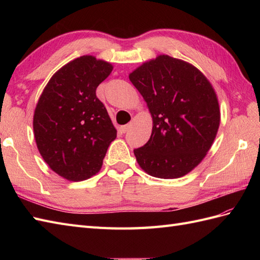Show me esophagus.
Listing matches in <instances>:
<instances>
[{
    "label": "esophagus",
    "instance_id": "obj_1",
    "mask_svg": "<svg viewBox=\"0 0 260 260\" xmlns=\"http://www.w3.org/2000/svg\"><path fill=\"white\" fill-rule=\"evenodd\" d=\"M131 126H132V124H131V123L126 124V125H124V126H121V127H120V131L123 132V133H126V132L131 128Z\"/></svg>",
    "mask_w": 260,
    "mask_h": 260
}]
</instances>
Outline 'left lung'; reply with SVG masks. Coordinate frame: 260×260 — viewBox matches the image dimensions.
<instances>
[{"instance_id":"1","label":"left lung","mask_w":260,"mask_h":260,"mask_svg":"<svg viewBox=\"0 0 260 260\" xmlns=\"http://www.w3.org/2000/svg\"><path fill=\"white\" fill-rule=\"evenodd\" d=\"M129 80L153 119L150 140L134 150L137 163L159 179L187 174L207 155L219 128V103L210 81L194 66L165 54L140 66Z\"/></svg>"}]
</instances>
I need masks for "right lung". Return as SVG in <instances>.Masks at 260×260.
<instances>
[{"label": "right lung", "mask_w": 260, "mask_h": 260, "mask_svg": "<svg viewBox=\"0 0 260 260\" xmlns=\"http://www.w3.org/2000/svg\"><path fill=\"white\" fill-rule=\"evenodd\" d=\"M113 66L92 56L59 69L43 89L33 116L35 139L42 158L69 181L95 175L117 135L96 89Z\"/></svg>", "instance_id": "obj_1"}]
</instances>
